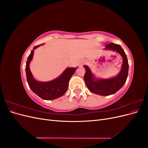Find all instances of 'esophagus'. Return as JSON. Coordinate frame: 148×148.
<instances>
[{"label":"esophagus","instance_id":"obj_1","mask_svg":"<svg viewBox=\"0 0 148 148\" xmlns=\"http://www.w3.org/2000/svg\"><path fill=\"white\" fill-rule=\"evenodd\" d=\"M84 63H85V61H84V60H82V61H81V62H80V64H79V65H80V66H82V65H83Z\"/></svg>","mask_w":148,"mask_h":148}]
</instances>
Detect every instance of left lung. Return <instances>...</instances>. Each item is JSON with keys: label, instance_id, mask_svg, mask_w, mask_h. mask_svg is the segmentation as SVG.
Here are the masks:
<instances>
[{"label": "left lung", "instance_id": "obj_1", "mask_svg": "<svg viewBox=\"0 0 148 148\" xmlns=\"http://www.w3.org/2000/svg\"><path fill=\"white\" fill-rule=\"evenodd\" d=\"M104 49L116 51L122 57L123 64L119 73L117 77L112 78L96 79L90 69L84 65L86 70L84 79L86 86L91 92L101 96H109L118 91L126 82L128 73V62L123 49L119 44H107Z\"/></svg>", "mask_w": 148, "mask_h": 148}]
</instances>
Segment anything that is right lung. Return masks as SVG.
I'll return each mask as SVG.
<instances>
[{
  "mask_svg": "<svg viewBox=\"0 0 148 148\" xmlns=\"http://www.w3.org/2000/svg\"><path fill=\"white\" fill-rule=\"evenodd\" d=\"M41 45L42 44L34 46L28 57L25 68L26 79L30 89L38 96L45 100H52L63 96L66 92L69 80L77 68H66L59 77L51 82L36 81L30 71L29 63L33 59L34 50Z\"/></svg>",
  "mask_w": 148,
  "mask_h": 148,
  "instance_id": "1",
  "label": "right lung"
}]
</instances>
